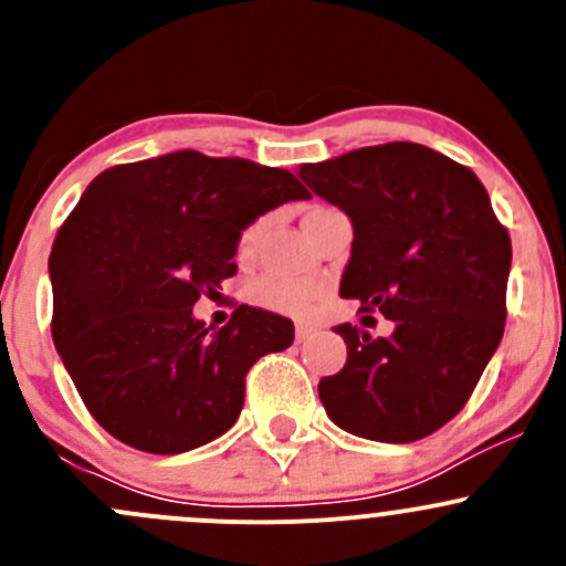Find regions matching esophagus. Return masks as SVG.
Here are the masks:
<instances>
[{
    "mask_svg": "<svg viewBox=\"0 0 566 566\" xmlns=\"http://www.w3.org/2000/svg\"><path fill=\"white\" fill-rule=\"evenodd\" d=\"M312 334H315V328H312V325H306V323H298V325H295V339H298V342L310 339Z\"/></svg>",
    "mask_w": 566,
    "mask_h": 566,
    "instance_id": "esophagus-1",
    "label": "esophagus"
}]
</instances>
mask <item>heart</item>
Returning <instances> with one entry per match:
<instances>
[{"instance_id": "heart-1", "label": "heart", "mask_w": 566, "mask_h": 566, "mask_svg": "<svg viewBox=\"0 0 566 566\" xmlns=\"http://www.w3.org/2000/svg\"><path fill=\"white\" fill-rule=\"evenodd\" d=\"M319 210H328L325 205H312L304 213V219L319 213ZM262 227L265 219H254L247 224L238 235V256L249 260L254 254L256 243H260ZM325 298H328V287L315 279H293V276H279V273H268V276L254 279L249 284V301L260 310L273 312V315H287L298 319L315 317L323 310Z\"/></svg>"}]
</instances>
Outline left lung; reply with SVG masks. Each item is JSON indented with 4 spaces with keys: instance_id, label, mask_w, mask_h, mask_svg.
<instances>
[{
    "instance_id": "left-lung-1",
    "label": "left lung",
    "mask_w": 566,
    "mask_h": 566,
    "mask_svg": "<svg viewBox=\"0 0 566 566\" xmlns=\"http://www.w3.org/2000/svg\"><path fill=\"white\" fill-rule=\"evenodd\" d=\"M301 180L353 221L342 298L394 334L336 325L347 361L319 380L334 424L384 443L432 436L465 408L504 336L512 241L482 180L413 142L304 164Z\"/></svg>"
}]
</instances>
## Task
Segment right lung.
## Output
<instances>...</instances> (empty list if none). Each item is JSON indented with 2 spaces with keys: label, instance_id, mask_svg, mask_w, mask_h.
<instances>
[{
  "label": "right lung",
  "instance_id": "obj_1",
  "mask_svg": "<svg viewBox=\"0 0 566 566\" xmlns=\"http://www.w3.org/2000/svg\"><path fill=\"white\" fill-rule=\"evenodd\" d=\"M306 197L287 169L197 150L119 164L90 182L51 247V336L108 436L180 454L235 424L251 364L293 345L295 328L238 306L210 331L191 310L235 276L243 227Z\"/></svg>",
  "mask_w": 566,
  "mask_h": 566
}]
</instances>
